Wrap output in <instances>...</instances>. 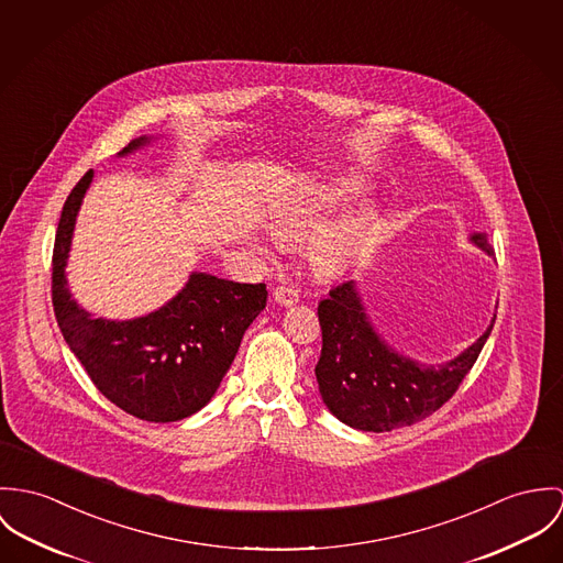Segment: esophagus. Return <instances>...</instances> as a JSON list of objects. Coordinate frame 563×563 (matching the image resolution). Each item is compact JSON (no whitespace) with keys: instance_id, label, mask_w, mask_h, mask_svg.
Segmentation results:
<instances>
[{"instance_id":"34e87169","label":"esophagus","mask_w":563,"mask_h":563,"mask_svg":"<svg viewBox=\"0 0 563 563\" xmlns=\"http://www.w3.org/2000/svg\"><path fill=\"white\" fill-rule=\"evenodd\" d=\"M272 296H274V302L280 305V307H294L300 300L298 289H294L289 285H278Z\"/></svg>"}]
</instances>
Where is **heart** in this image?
Wrapping results in <instances>:
<instances>
[{"label":"heart","mask_w":563,"mask_h":563,"mask_svg":"<svg viewBox=\"0 0 563 563\" xmlns=\"http://www.w3.org/2000/svg\"><path fill=\"white\" fill-rule=\"evenodd\" d=\"M356 191L358 186L354 181H336L332 186L319 189L312 198L305 200L300 207L291 209L280 218L278 233L283 238H294L311 231L314 227H319L321 218L328 211L347 202ZM367 227H369V216L365 211L339 222L328 233H323L321 240L314 244V261L325 269L341 267L363 244Z\"/></svg>","instance_id":"b5f03b06"}]
</instances>
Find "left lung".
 Listing matches in <instances>:
<instances>
[{
    "mask_svg": "<svg viewBox=\"0 0 563 563\" xmlns=\"http://www.w3.org/2000/svg\"><path fill=\"white\" fill-rule=\"evenodd\" d=\"M471 242L490 254L486 233H473ZM317 314L321 356L314 375L321 399L339 421L363 432H390L437 412L471 372L495 325L493 319L486 332L455 358L421 365L382 339L356 280L332 287Z\"/></svg>",
    "mask_w": 563,
    "mask_h": 563,
    "instance_id": "left-lung-1",
    "label": "left lung"
}]
</instances>
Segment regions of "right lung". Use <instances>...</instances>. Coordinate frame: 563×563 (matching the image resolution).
<instances>
[{"label":"right lung","mask_w":563,"mask_h":563,"mask_svg":"<svg viewBox=\"0 0 563 563\" xmlns=\"http://www.w3.org/2000/svg\"><path fill=\"white\" fill-rule=\"evenodd\" d=\"M142 135L119 157L146 146ZM88 170L68 194L56 233L52 300L64 341L95 386L121 410L153 423L181 421L205 408L229 372L244 332L265 309V285L191 272L186 287L157 311L106 319L81 309L66 280V261Z\"/></svg>","instance_id":"1"}]
</instances>
